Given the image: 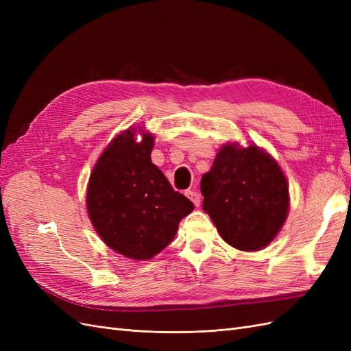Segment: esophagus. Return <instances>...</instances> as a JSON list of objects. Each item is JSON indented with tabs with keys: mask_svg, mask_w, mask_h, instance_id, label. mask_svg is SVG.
Returning a JSON list of instances; mask_svg holds the SVG:
<instances>
[{
	"mask_svg": "<svg viewBox=\"0 0 351 351\" xmlns=\"http://www.w3.org/2000/svg\"><path fill=\"white\" fill-rule=\"evenodd\" d=\"M186 196H187L190 200H192L196 206L200 205V196H199L197 192H195V190H187Z\"/></svg>",
	"mask_w": 351,
	"mask_h": 351,
	"instance_id": "obj_1",
	"label": "esophagus"
}]
</instances>
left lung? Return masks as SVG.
Returning <instances> with one entry per match:
<instances>
[{"instance_id": "8db88e82", "label": "left lung", "mask_w": 351, "mask_h": 351, "mask_svg": "<svg viewBox=\"0 0 351 351\" xmlns=\"http://www.w3.org/2000/svg\"><path fill=\"white\" fill-rule=\"evenodd\" d=\"M202 208L228 244L259 250L278 234L289 212V184L278 164L259 147L227 145L202 177Z\"/></svg>"}]
</instances>
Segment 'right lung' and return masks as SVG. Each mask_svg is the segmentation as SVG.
<instances>
[{
	"label": "right lung",
	"mask_w": 351,
	"mask_h": 351,
	"mask_svg": "<svg viewBox=\"0 0 351 351\" xmlns=\"http://www.w3.org/2000/svg\"><path fill=\"white\" fill-rule=\"evenodd\" d=\"M154 136L134 139V129L111 142L88 186V212L108 246L132 259H151L173 241L193 204L176 192L151 161Z\"/></svg>",
	"instance_id": "right-lung-1"
}]
</instances>
